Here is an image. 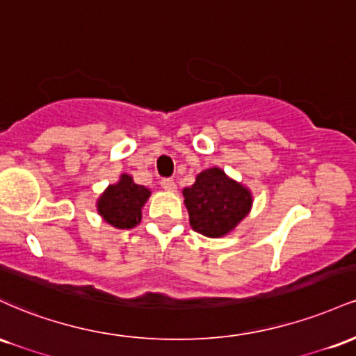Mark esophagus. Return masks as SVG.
Masks as SVG:
<instances>
[{
	"label": "esophagus",
	"mask_w": 356,
	"mask_h": 356,
	"mask_svg": "<svg viewBox=\"0 0 356 356\" xmlns=\"http://www.w3.org/2000/svg\"><path fill=\"white\" fill-rule=\"evenodd\" d=\"M161 186H162V189H165V191H175V187H177V186H175L174 179H169V177L162 179Z\"/></svg>",
	"instance_id": "34e87169"
}]
</instances>
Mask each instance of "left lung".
<instances>
[{"label": "left lung", "instance_id": "8db88e82", "mask_svg": "<svg viewBox=\"0 0 356 356\" xmlns=\"http://www.w3.org/2000/svg\"><path fill=\"white\" fill-rule=\"evenodd\" d=\"M192 229L207 238H220L234 229L251 209V194L224 170L212 167L182 191Z\"/></svg>", "mask_w": 356, "mask_h": 356}]
</instances>
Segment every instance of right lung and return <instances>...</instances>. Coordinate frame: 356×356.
<instances>
[{
	"label": "right lung",
	"instance_id": "1",
	"mask_svg": "<svg viewBox=\"0 0 356 356\" xmlns=\"http://www.w3.org/2000/svg\"><path fill=\"white\" fill-rule=\"evenodd\" d=\"M150 191L144 186H138L130 175L124 174L120 181L100 195L99 207L100 216L118 229H130L137 226L142 218V206L149 199Z\"/></svg>",
	"mask_w": 356,
	"mask_h": 356
}]
</instances>
